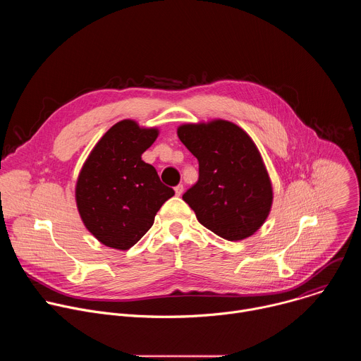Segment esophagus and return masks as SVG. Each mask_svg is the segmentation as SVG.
Here are the masks:
<instances>
[{
	"label": "esophagus",
	"mask_w": 361,
	"mask_h": 361,
	"mask_svg": "<svg viewBox=\"0 0 361 361\" xmlns=\"http://www.w3.org/2000/svg\"><path fill=\"white\" fill-rule=\"evenodd\" d=\"M174 191H176V195L180 197V195L184 192V185H183V184H178L177 187H174Z\"/></svg>",
	"instance_id": "1"
}]
</instances>
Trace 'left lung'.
Segmentation results:
<instances>
[{"mask_svg": "<svg viewBox=\"0 0 361 361\" xmlns=\"http://www.w3.org/2000/svg\"><path fill=\"white\" fill-rule=\"evenodd\" d=\"M178 138L198 160V181L183 200L217 235L238 241L259 230L273 204V187L250 135L226 120L184 124Z\"/></svg>", "mask_w": 361, "mask_h": 361, "instance_id": "8db88e82", "label": "left lung"}]
</instances>
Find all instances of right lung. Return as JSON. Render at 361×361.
I'll return each instance as SVG.
<instances>
[{
  "mask_svg": "<svg viewBox=\"0 0 361 361\" xmlns=\"http://www.w3.org/2000/svg\"><path fill=\"white\" fill-rule=\"evenodd\" d=\"M157 137V128L123 120L101 137L80 171L75 185L78 213L87 230L107 247H133L174 195L156 169L141 160Z\"/></svg>",
  "mask_w": 361,
  "mask_h": 361,
  "instance_id": "obj_1",
  "label": "right lung"
}]
</instances>
